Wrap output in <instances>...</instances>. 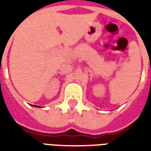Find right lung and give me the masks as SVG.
<instances>
[{
    "label": "right lung",
    "mask_w": 151,
    "mask_h": 151,
    "mask_svg": "<svg viewBox=\"0 0 151 151\" xmlns=\"http://www.w3.org/2000/svg\"><path fill=\"white\" fill-rule=\"evenodd\" d=\"M34 107H35V106H34Z\"/></svg>",
    "instance_id": "obj_1"
}]
</instances>
